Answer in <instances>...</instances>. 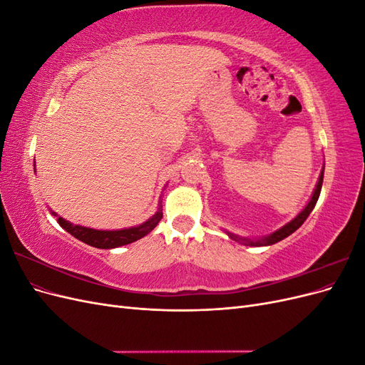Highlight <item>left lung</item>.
<instances>
[{"label":"left lung","instance_id":"left-lung-1","mask_svg":"<svg viewBox=\"0 0 365 365\" xmlns=\"http://www.w3.org/2000/svg\"><path fill=\"white\" fill-rule=\"evenodd\" d=\"M323 176H324V172H322V175H319V180H318V184H317L315 190H314V195H312V197H311V201H309V204L304 207L303 212H302L300 215H298L295 219H292L289 224H286L284 227H282L279 231H275V233H272V235H269V236H267V237H263V239L254 240V242H252V240H248V239H240V237H237V236H235V235H231V233H228V236L233 237L235 240H242L245 245L248 244V245H254V247L272 245V244H277V242L283 240L284 237H288L289 235L294 233V231H295L297 228H300V227L303 225V222L307 219V216L311 215V212L314 210V207H315V204H317V201H318V197H319V193H322Z\"/></svg>","mask_w":365,"mask_h":365}]
</instances>
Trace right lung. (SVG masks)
Instances as JSON below:
<instances>
[{"label": "right lung", "instance_id": "1", "mask_svg": "<svg viewBox=\"0 0 365 365\" xmlns=\"http://www.w3.org/2000/svg\"><path fill=\"white\" fill-rule=\"evenodd\" d=\"M161 217H163V213L160 210V212H157L149 220H146L145 224H141L138 227H132V228H125V230H115V231H102V230H93V228H86L81 225H73L71 222H68V220H65L62 217L58 219V222L63 230H67L68 233L76 239H79L91 247L108 250V248H117L121 245L132 244V242L146 236L157 227Z\"/></svg>", "mask_w": 365, "mask_h": 365}]
</instances>
